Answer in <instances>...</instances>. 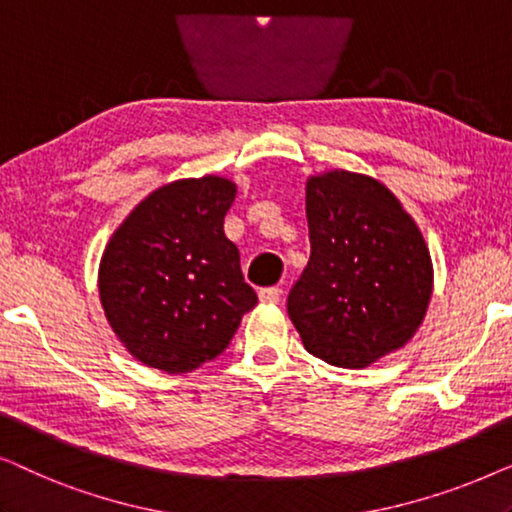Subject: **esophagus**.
Listing matches in <instances>:
<instances>
[{"label":"esophagus","instance_id":"34e87169","mask_svg":"<svg viewBox=\"0 0 512 512\" xmlns=\"http://www.w3.org/2000/svg\"><path fill=\"white\" fill-rule=\"evenodd\" d=\"M258 298H261V303H279L282 289H279V286H265V289L258 291Z\"/></svg>","mask_w":512,"mask_h":512}]
</instances>
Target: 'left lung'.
I'll return each mask as SVG.
<instances>
[{"label": "left lung", "mask_w": 512, "mask_h": 512, "mask_svg": "<svg viewBox=\"0 0 512 512\" xmlns=\"http://www.w3.org/2000/svg\"><path fill=\"white\" fill-rule=\"evenodd\" d=\"M310 261L286 310L310 354L366 368L422 324L433 268L417 223L380 181L328 172L307 181Z\"/></svg>", "instance_id": "1"}]
</instances>
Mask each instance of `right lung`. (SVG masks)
I'll return each instance as SVG.
<instances>
[{"mask_svg": "<svg viewBox=\"0 0 512 512\" xmlns=\"http://www.w3.org/2000/svg\"><path fill=\"white\" fill-rule=\"evenodd\" d=\"M235 184L181 179L153 191L121 223L100 263L111 328L146 366L179 375L230 345L258 303L240 251L223 233Z\"/></svg>", "mask_w": 512, "mask_h": 512, "instance_id": "1", "label": "right lung"}]
</instances>
